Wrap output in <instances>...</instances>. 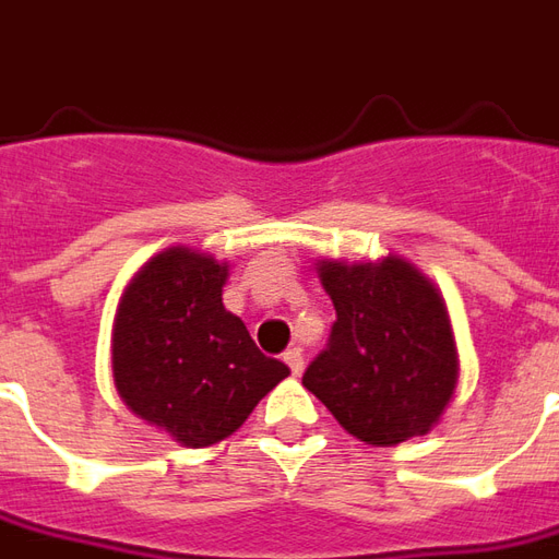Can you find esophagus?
I'll return each mask as SVG.
<instances>
[{
	"label": "esophagus",
	"instance_id": "1",
	"mask_svg": "<svg viewBox=\"0 0 559 559\" xmlns=\"http://www.w3.org/2000/svg\"><path fill=\"white\" fill-rule=\"evenodd\" d=\"M284 362L290 366L293 374H302V369H306V357H302V350H299V347H290V350H284Z\"/></svg>",
	"mask_w": 559,
	"mask_h": 559
}]
</instances>
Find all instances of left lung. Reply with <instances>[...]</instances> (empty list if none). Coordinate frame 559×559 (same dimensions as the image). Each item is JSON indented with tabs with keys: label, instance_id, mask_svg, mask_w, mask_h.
I'll return each instance as SVG.
<instances>
[{
	"label": "left lung",
	"instance_id": "left-lung-1",
	"mask_svg": "<svg viewBox=\"0 0 559 559\" xmlns=\"http://www.w3.org/2000/svg\"><path fill=\"white\" fill-rule=\"evenodd\" d=\"M335 306L326 350L302 374L342 427L374 448L427 436L460 381L442 290L405 257L374 263L318 260Z\"/></svg>",
	"mask_w": 559,
	"mask_h": 559
}]
</instances>
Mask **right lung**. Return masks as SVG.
I'll use <instances>...</instances> for the list:
<instances>
[{"label": "right lung", "mask_w": 559, "mask_h": 559, "mask_svg": "<svg viewBox=\"0 0 559 559\" xmlns=\"http://www.w3.org/2000/svg\"><path fill=\"white\" fill-rule=\"evenodd\" d=\"M229 263L187 245L154 253L120 293L111 372L132 415L185 448L224 442L290 369L224 308Z\"/></svg>", "instance_id": "1"}]
</instances>
